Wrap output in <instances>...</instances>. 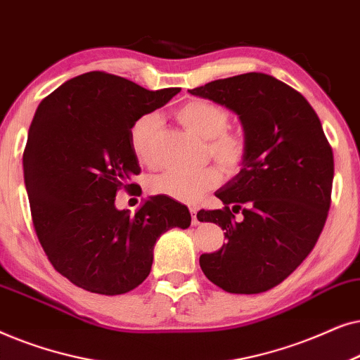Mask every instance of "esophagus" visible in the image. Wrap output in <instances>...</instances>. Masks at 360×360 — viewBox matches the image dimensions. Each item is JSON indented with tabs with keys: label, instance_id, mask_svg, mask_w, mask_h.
<instances>
[{
	"label": "esophagus",
	"instance_id": "esophagus-1",
	"mask_svg": "<svg viewBox=\"0 0 360 360\" xmlns=\"http://www.w3.org/2000/svg\"><path fill=\"white\" fill-rule=\"evenodd\" d=\"M191 217H193V224L198 225L199 224V217H198V209L195 207H191Z\"/></svg>",
	"mask_w": 360,
	"mask_h": 360
}]
</instances>
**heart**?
<instances>
[{
	"mask_svg": "<svg viewBox=\"0 0 360 360\" xmlns=\"http://www.w3.org/2000/svg\"><path fill=\"white\" fill-rule=\"evenodd\" d=\"M176 118L189 131L205 140L204 156L214 160L227 174H236L245 165L250 145L245 133L230 130V112L222 105L198 98L177 108ZM158 117L146 113L130 128V146L133 155L143 165H151V140L156 130ZM220 184L217 167L205 166L199 171H165L150 177L148 191L155 195L193 204L207 191Z\"/></svg>",
	"mask_w": 360,
	"mask_h": 360,
	"instance_id": "1",
	"label": "heart"
}]
</instances>
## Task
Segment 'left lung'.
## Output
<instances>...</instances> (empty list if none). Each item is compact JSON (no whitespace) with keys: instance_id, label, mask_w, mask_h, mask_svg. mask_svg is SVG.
Returning a JSON list of instances; mask_svg holds the SVG:
<instances>
[{"instance_id":"8db88e82","label":"left lung","mask_w":360,"mask_h":360,"mask_svg":"<svg viewBox=\"0 0 360 360\" xmlns=\"http://www.w3.org/2000/svg\"><path fill=\"white\" fill-rule=\"evenodd\" d=\"M189 92L236 112L250 145L242 171L215 193L224 207L198 212L227 238L220 250L200 255V268L229 293H263L301 265L323 232L333 148L308 100L268 74L248 72Z\"/></svg>"}]
</instances>
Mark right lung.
Returning <instances> with one entry per match:
<instances>
[{
	"mask_svg": "<svg viewBox=\"0 0 360 360\" xmlns=\"http://www.w3.org/2000/svg\"><path fill=\"white\" fill-rule=\"evenodd\" d=\"M179 90L153 92L95 70L37 107L22 155L32 225L52 266L79 288L108 296L135 290L150 275L161 233L191 225L188 207L166 195H153L135 215L115 207L120 189H140L131 183L141 171L131 124Z\"/></svg>",
	"mask_w": 360,
	"mask_h": 360,
	"instance_id": "obj_1",
	"label": "right lung"
}]
</instances>
